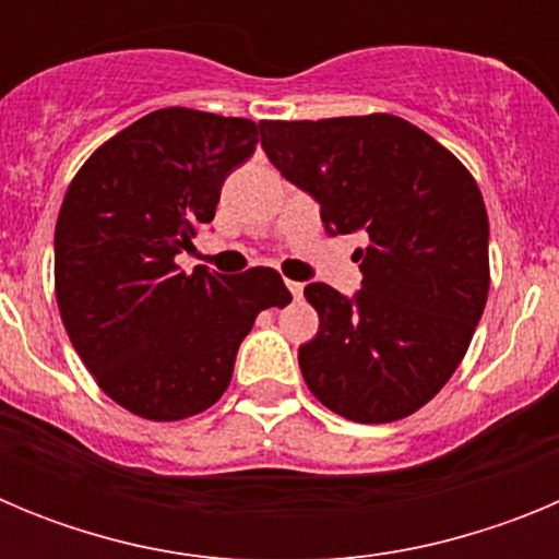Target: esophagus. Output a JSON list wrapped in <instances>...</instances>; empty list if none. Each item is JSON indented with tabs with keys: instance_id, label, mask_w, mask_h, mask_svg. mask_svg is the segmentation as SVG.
Instances as JSON below:
<instances>
[{
	"instance_id": "esophagus-1",
	"label": "esophagus",
	"mask_w": 559,
	"mask_h": 559,
	"mask_svg": "<svg viewBox=\"0 0 559 559\" xmlns=\"http://www.w3.org/2000/svg\"><path fill=\"white\" fill-rule=\"evenodd\" d=\"M285 285H288V290H290V296H294V299H302V290H305L302 283H294V280H285Z\"/></svg>"
}]
</instances>
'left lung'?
Instances as JSON below:
<instances>
[{
    "label": "left lung",
    "mask_w": 559,
    "mask_h": 559,
    "mask_svg": "<svg viewBox=\"0 0 559 559\" xmlns=\"http://www.w3.org/2000/svg\"><path fill=\"white\" fill-rule=\"evenodd\" d=\"M263 151L322 206L330 235H367L360 290L310 283L319 333L299 347L316 400L353 423H392L445 386L490 290V224L467 167L392 114L260 122Z\"/></svg>",
    "instance_id": "left-lung-1"
}]
</instances>
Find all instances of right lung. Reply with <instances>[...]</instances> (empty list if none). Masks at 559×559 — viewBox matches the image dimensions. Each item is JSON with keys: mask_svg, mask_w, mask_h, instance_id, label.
<instances>
[{"mask_svg": "<svg viewBox=\"0 0 559 559\" xmlns=\"http://www.w3.org/2000/svg\"><path fill=\"white\" fill-rule=\"evenodd\" d=\"M257 133L243 117L159 108L103 142L69 185L56 224L63 328L97 386L136 417L173 423L218 403L257 313L290 302L274 269L176 265Z\"/></svg>", "mask_w": 559, "mask_h": 559, "instance_id": "add662e5", "label": "right lung"}]
</instances>
